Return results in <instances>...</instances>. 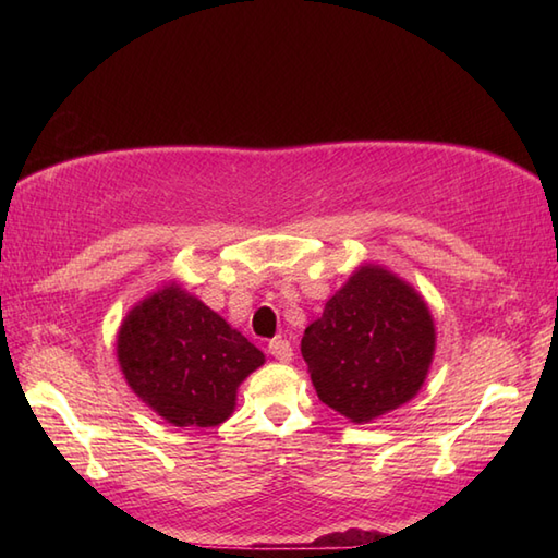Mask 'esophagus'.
Segmentation results:
<instances>
[{
    "mask_svg": "<svg viewBox=\"0 0 558 558\" xmlns=\"http://www.w3.org/2000/svg\"><path fill=\"white\" fill-rule=\"evenodd\" d=\"M268 352H270L272 357H276L278 362H292V357H294L290 340H286V338H272V340L268 342Z\"/></svg>",
    "mask_w": 558,
    "mask_h": 558,
    "instance_id": "obj_1",
    "label": "esophagus"
}]
</instances>
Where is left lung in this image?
Listing matches in <instances>:
<instances>
[{"instance_id":"left-lung-1","label":"left lung","mask_w":558,"mask_h":558,"mask_svg":"<svg viewBox=\"0 0 558 558\" xmlns=\"http://www.w3.org/2000/svg\"><path fill=\"white\" fill-rule=\"evenodd\" d=\"M434 352L429 304L381 264L354 268L302 338L318 400L354 424H369L417 396Z\"/></svg>"}]
</instances>
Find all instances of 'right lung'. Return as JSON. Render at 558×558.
Instances as JSON below:
<instances>
[{"mask_svg": "<svg viewBox=\"0 0 558 558\" xmlns=\"http://www.w3.org/2000/svg\"><path fill=\"white\" fill-rule=\"evenodd\" d=\"M114 352L136 398L172 426H218L232 417L236 390L266 362L177 280L126 312Z\"/></svg>", "mask_w": 558, "mask_h": 558, "instance_id": "add662e5", "label": "right lung"}]
</instances>
